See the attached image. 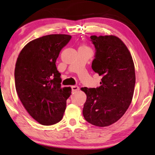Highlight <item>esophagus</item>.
Returning a JSON list of instances; mask_svg holds the SVG:
<instances>
[{"instance_id": "1", "label": "esophagus", "mask_w": 155, "mask_h": 155, "mask_svg": "<svg viewBox=\"0 0 155 155\" xmlns=\"http://www.w3.org/2000/svg\"><path fill=\"white\" fill-rule=\"evenodd\" d=\"M71 87H72V91H73V92H74V91H77V90H79V87H78L77 85H73Z\"/></svg>"}]
</instances>
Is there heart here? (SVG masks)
Returning a JSON list of instances; mask_svg holds the SVG:
<instances>
[{
    "label": "heart",
    "instance_id": "b5f03b06",
    "mask_svg": "<svg viewBox=\"0 0 155 155\" xmlns=\"http://www.w3.org/2000/svg\"><path fill=\"white\" fill-rule=\"evenodd\" d=\"M80 48H88L87 46H81Z\"/></svg>",
    "mask_w": 155,
    "mask_h": 155
}]
</instances>
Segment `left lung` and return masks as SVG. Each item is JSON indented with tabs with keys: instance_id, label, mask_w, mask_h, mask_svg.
I'll list each match as a JSON object with an SVG mask.
<instances>
[{
	"instance_id": "1",
	"label": "left lung",
	"mask_w": 155,
	"mask_h": 155,
	"mask_svg": "<svg viewBox=\"0 0 155 155\" xmlns=\"http://www.w3.org/2000/svg\"><path fill=\"white\" fill-rule=\"evenodd\" d=\"M96 50L91 68L102 76L101 86L82 87L87 100L83 114L86 121L109 127L123 116L132 102L135 85V65L130 51L115 35H91Z\"/></svg>"
}]
</instances>
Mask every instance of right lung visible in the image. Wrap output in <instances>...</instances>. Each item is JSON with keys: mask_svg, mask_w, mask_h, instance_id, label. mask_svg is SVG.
<instances>
[{"mask_svg": "<svg viewBox=\"0 0 155 155\" xmlns=\"http://www.w3.org/2000/svg\"><path fill=\"white\" fill-rule=\"evenodd\" d=\"M71 35L51 34L26 44L20 51L15 68L18 96L33 118L45 126L61 120L71 87H61V78L56 60Z\"/></svg>", "mask_w": 155, "mask_h": 155, "instance_id": "add662e5", "label": "right lung"}]
</instances>
